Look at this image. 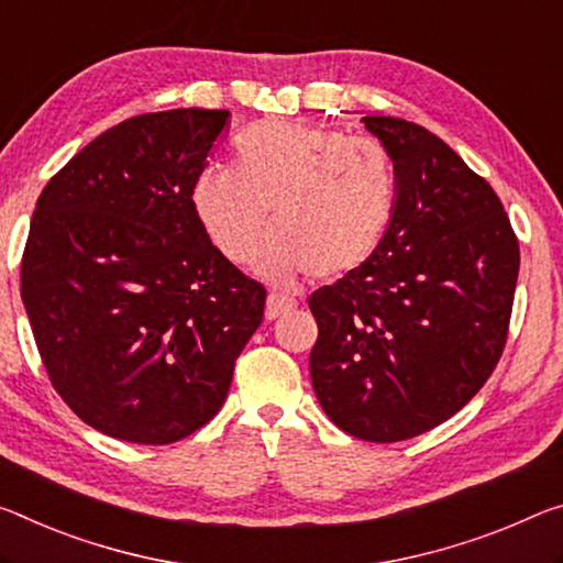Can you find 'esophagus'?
Segmentation results:
<instances>
[{
  "label": "esophagus",
  "mask_w": 563,
  "mask_h": 563,
  "mask_svg": "<svg viewBox=\"0 0 563 563\" xmlns=\"http://www.w3.org/2000/svg\"><path fill=\"white\" fill-rule=\"evenodd\" d=\"M292 306H296V302H292L290 298H283V296H278V292H271V296H267V302H265V318L267 320L280 318L283 313H288Z\"/></svg>",
  "instance_id": "obj_1"
}]
</instances>
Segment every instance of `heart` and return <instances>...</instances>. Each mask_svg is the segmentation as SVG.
<instances>
[{
    "instance_id": "heart-1",
    "label": "heart",
    "mask_w": 563,
    "mask_h": 563,
    "mask_svg": "<svg viewBox=\"0 0 563 563\" xmlns=\"http://www.w3.org/2000/svg\"><path fill=\"white\" fill-rule=\"evenodd\" d=\"M190 205L225 261L263 253L267 278L351 275L376 255L396 208V175L383 145L298 122H257L235 142L233 167L195 175Z\"/></svg>"
}]
</instances>
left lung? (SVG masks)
<instances>
[{"mask_svg": "<svg viewBox=\"0 0 563 563\" xmlns=\"http://www.w3.org/2000/svg\"><path fill=\"white\" fill-rule=\"evenodd\" d=\"M396 173V208L368 263L308 306L310 378L330 421L396 443L474 398L501 358L519 240L484 177L441 137L398 118H363Z\"/></svg>", "mask_w": 563, "mask_h": 563, "instance_id": "obj_1", "label": "left lung"}]
</instances>
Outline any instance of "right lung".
I'll return each instance as SVG.
<instances>
[{"label": "right lung", "instance_id": "right-lung-1", "mask_svg": "<svg viewBox=\"0 0 563 563\" xmlns=\"http://www.w3.org/2000/svg\"><path fill=\"white\" fill-rule=\"evenodd\" d=\"M228 110L137 114L44 187L22 302L62 400L112 439L165 445L225 404L265 288L222 257L190 205Z\"/></svg>", "mask_w": 563, "mask_h": 563}]
</instances>
